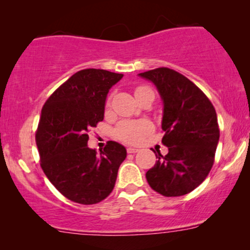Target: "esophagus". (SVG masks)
Instances as JSON below:
<instances>
[{"label": "esophagus", "mask_w": 250, "mask_h": 250, "mask_svg": "<svg viewBox=\"0 0 250 250\" xmlns=\"http://www.w3.org/2000/svg\"><path fill=\"white\" fill-rule=\"evenodd\" d=\"M140 149H137V148H133V147H128L127 148V153L128 154H135V153H137V151H139Z\"/></svg>", "instance_id": "esophagus-1"}]
</instances>
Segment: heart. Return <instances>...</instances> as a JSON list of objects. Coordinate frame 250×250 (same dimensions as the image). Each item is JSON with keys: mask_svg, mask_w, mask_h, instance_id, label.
<instances>
[{"mask_svg": "<svg viewBox=\"0 0 250 250\" xmlns=\"http://www.w3.org/2000/svg\"><path fill=\"white\" fill-rule=\"evenodd\" d=\"M149 90L147 87H139L135 90V96ZM153 131V125L148 120H136V121H121L115 129V136L120 141L136 145Z\"/></svg>", "mask_w": 250, "mask_h": 250, "instance_id": "obj_1", "label": "heart"}]
</instances>
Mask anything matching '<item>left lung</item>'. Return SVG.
<instances>
[{
  "mask_svg": "<svg viewBox=\"0 0 250 250\" xmlns=\"http://www.w3.org/2000/svg\"><path fill=\"white\" fill-rule=\"evenodd\" d=\"M156 87L163 102L161 155L146 174L155 191L163 196L190 193L208 176L214 163L220 129L214 105L190 80L169 68L139 74Z\"/></svg>",
  "mask_w": 250,
  "mask_h": 250,
  "instance_id": "8db88e82",
  "label": "left lung"
}]
</instances>
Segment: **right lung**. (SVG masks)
Masks as SVG:
<instances>
[{
	"mask_svg": "<svg viewBox=\"0 0 250 250\" xmlns=\"http://www.w3.org/2000/svg\"><path fill=\"white\" fill-rule=\"evenodd\" d=\"M123 74L83 69L70 76L43 105L36 145L45 176L67 199L94 205L113 191L127 156L122 145L109 141L97 155L88 147V131L104 117L109 89Z\"/></svg>",
	"mask_w": 250,
	"mask_h": 250,
	"instance_id": "obj_1",
	"label": "right lung"
}]
</instances>
